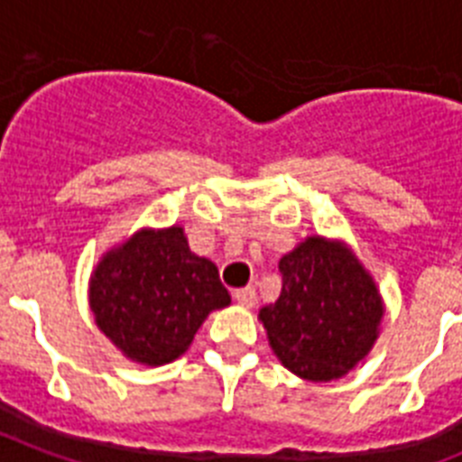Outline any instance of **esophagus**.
<instances>
[{
	"mask_svg": "<svg viewBox=\"0 0 462 462\" xmlns=\"http://www.w3.org/2000/svg\"><path fill=\"white\" fill-rule=\"evenodd\" d=\"M235 300H236V304H242V307L251 309V307H255V302H258V295H255L254 286H248V288H239V291L235 292Z\"/></svg>",
	"mask_w": 462,
	"mask_h": 462,
	"instance_id": "34e87169",
	"label": "esophagus"
}]
</instances>
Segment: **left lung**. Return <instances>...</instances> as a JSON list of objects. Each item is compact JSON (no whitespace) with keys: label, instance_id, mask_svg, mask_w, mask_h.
<instances>
[{"label":"left lung","instance_id":"obj_1","mask_svg":"<svg viewBox=\"0 0 462 462\" xmlns=\"http://www.w3.org/2000/svg\"><path fill=\"white\" fill-rule=\"evenodd\" d=\"M279 272V300L258 314L276 358L307 381L348 374L374 346L383 319L370 272L346 244L319 235L283 255Z\"/></svg>","mask_w":462,"mask_h":462}]
</instances>
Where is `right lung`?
I'll return each instance as SVG.
<instances>
[{
    "label": "right lung",
    "instance_id": "obj_1",
    "mask_svg": "<svg viewBox=\"0 0 462 462\" xmlns=\"http://www.w3.org/2000/svg\"><path fill=\"white\" fill-rule=\"evenodd\" d=\"M227 304L218 267L192 254L179 226L134 232L90 276L97 328L125 358L148 367L183 356L207 316Z\"/></svg>",
    "mask_w": 462,
    "mask_h": 462
}]
</instances>
